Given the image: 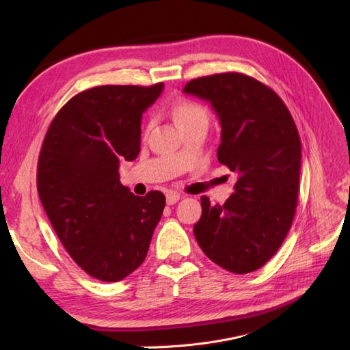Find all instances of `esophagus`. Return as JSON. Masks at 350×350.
<instances>
[{
    "label": "esophagus",
    "instance_id": "34e87169",
    "mask_svg": "<svg viewBox=\"0 0 350 350\" xmlns=\"http://www.w3.org/2000/svg\"><path fill=\"white\" fill-rule=\"evenodd\" d=\"M181 198V196H179L178 193H174V191H169L167 194H166V204L167 206H172V204H175L176 201Z\"/></svg>",
    "mask_w": 350,
    "mask_h": 350
}]
</instances>
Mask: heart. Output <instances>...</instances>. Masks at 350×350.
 Segmentation results:
<instances>
[{
	"instance_id": "1",
	"label": "heart",
	"mask_w": 350,
	"mask_h": 350,
	"mask_svg": "<svg viewBox=\"0 0 350 350\" xmlns=\"http://www.w3.org/2000/svg\"><path fill=\"white\" fill-rule=\"evenodd\" d=\"M172 115L181 129L198 121H208V113L203 105L187 99L178 100L174 105Z\"/></svg>"
}]
</instances>
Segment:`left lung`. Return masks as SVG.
Wrapping results in <instances>:
<instances>
[{
    "label": "left lung",
    "instance_id": "left-lung-1",
    "mask_svg": "<svg viewBox=\"0 0 350 350\" xmlns=\"http://www.w3.org/2000/svg\"><path fill=\"white\" fill-rule=\"evenodd\" d=\"M184 93L211 103L221 129L217 161L237 175L225 204L201 197L196 239L221 269L251 273L278 252L292 225L301 172L298 129L278 94L245 74L198 77Z\"/></svg>",
    "mask_w": 350,
    "mask_h": 350
}]
</instances>
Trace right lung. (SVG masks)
<instances>
[{"mask_svg":"<svg viewBox=\"0 0 350 350\" xmlns=\"http://www.w3.org/2000/svg\"><path fill=\"white\" fill-rule=\"evenodd\" d=\"M163 90L98 86L71 98L52 120L38 161V193L55 234L89 276L120 282L142 266L165 196H134L120 162L140 153L142 116Z\"/></svg>","mask_w":350,"mask_h":350,"instance_id":"right-lung-1","label":"right lung"}]
</instances>
